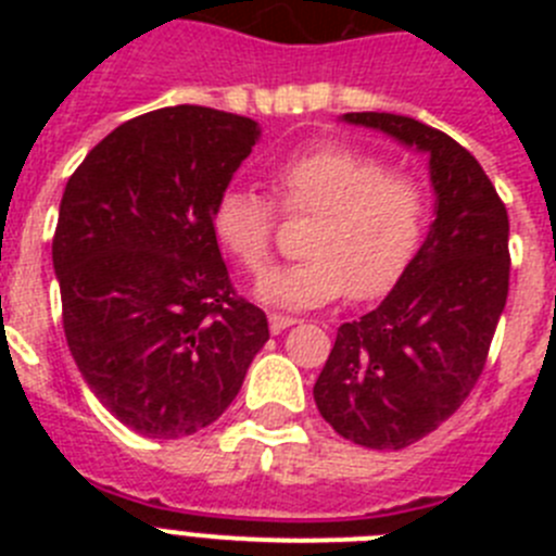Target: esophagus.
I'll return each instance as SVG.
<instances>
[{
    "label": "esophagus",
    "mask_w": 556,
    "mask_h": 556,
    "mask_svg": "<svg viewBox=\"0 0 556 556\" xmlns=\"http://www.w3.org/2000/svg\"><path fill=\"white\" fill-rule=\"evenodd\" d=\"M298 323V317H287V314H269V331L273 333H281L287 331L289 326H294Z\"/></svg>",
    "instance_id": "obj_1"
}]
</instances>
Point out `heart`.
<instances>
[{"label": "heart", "mask_w": 556, "mask_h": 556, "mask_svg": "<svg viewBox=\"0 0 556 556\" xmlns=\"http://www.w3.org/2000/svg\"><path fill=\"white\" fill-rule=\"evenodd\" d=\"M275 203L287 217H312L303 262L273 269L258 298L273 306L308 308L337 301H376L395 289L424 248L434 198L415 172L362 147L323 141L292 152L269 172ZM219 248L248 273L273 262L278 211L250 189H225L211 208Z\"/></svg>", "instance_id": "heart-1"}]
</instances>
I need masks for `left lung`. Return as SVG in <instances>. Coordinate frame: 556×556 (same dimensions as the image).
<instances>
[{
    "mask_svg": "<svg viewBox=\"0 0 556 556\" xmlns=\"http://www.w3.org/2000/svg\"><path fill=\"white\" fill-rule=\"evenodd\" d=\"M429 152L437 219L384 303L342 323L314 404L351 443L397 451L462 406L488 362L509 292L507 205L448 132L397 113H345Z\"/></svg>",
    "mask_w": 556,
    "mask_h": 556,
    "instance_id": "left-lung-1",
    "label": "left lung"
}]
</instances>
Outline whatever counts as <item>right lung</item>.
<instances>
[{"mask_svg":"<svg viewBox=\"0 0 556 556\" xmlns=\"http://www.w3.org/2000/svg\"><path fill=\"white\" fill-rule=\"evenodd\" d=\"M255 139L248 116L159 108L108 132L63 191L52 264L68 351L100 404L152 440L214 424L269 339L211 230Z\"/></svg>","mask_w":556,"mask_h":556,"instance_id":"add662e5","label":"right lung"}]
</instances>
